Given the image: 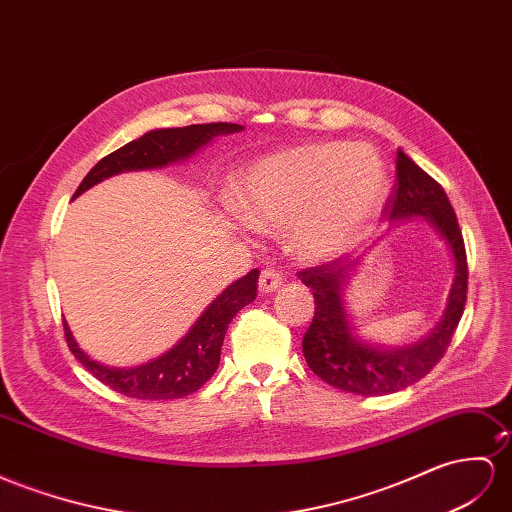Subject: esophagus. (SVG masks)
<instances>
[{
  "label": "esophagus",
  "instance_id": "esophagus-1",
  "mask_svg": "<svg viewBox=\"0 0 512 512\" xmlns=\"http://www.w3.org/2000/svg\"><path fill=\"white\" fill-rule=\"evenodd\" d=\"M281 283H283V277L279 270H274V268L261 270V274H259V292L261 294H270L274 290H279Z\"/></svg>",
  "mask_w": 512,
  "mask_h": 512
}]
</instances>
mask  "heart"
Masks as SVG:
<instances>
[{"mask_svg": "<svg viewBox=\"0 0 512 512\" xmlns=\"http://www.w3.org/2000/svg\"><path fill=\"white\" fill-rule=\"evenodd\" d=\"M387 170L370 147L305 144L259 160L244 175L238 203L259 229L290 227L296 251L326 257L370 225L387 196Z\"/></svg>", "mask_w": 512, "mask_h": 512, "instance_id": "b5f03b06", "label": "heart"}]
</instances>
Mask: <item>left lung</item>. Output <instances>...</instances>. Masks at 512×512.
<instances>
[{
	"mask_svg": "<svg viewBox=\"0 0 512 512\" xmlns=\"http://www.w3.org/2000/svg\"><path fill=\"white\" fill-rule=\"evenodd\" d=\"M385 212L391 220L422 216L435 227L452 251L454 283L443 318L428 337L404 348H378L352 333L344 303V287L359 264L357 259H333L298 272L316 300L313 320L303 337L307 365L324 383L359 396H385L424 378L448 350L467 300L465 242L448 194L404 151H398L396 157V186L385 203Z\"/></svg>",
	"mask_w": 512,
	"mask_h": 512,
	"instance_id": "8db88e82",
	"label": "left lung"
}]
</instances>
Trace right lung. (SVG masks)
Masks as SVG:
<instances>
[{"label": "right lung", "instance_id": "obj_1", "mask_svg": "<svg viewBox=\"0 0 512 512\" xmlns=\"http://www.w3.org/2000/svg\"><path fill=\"white\" fill-rule=\"evenodd\" d=\"M242 125L235 123H205V125H188L173 129H155L138 140L127 142L125 147L99 160L90 173L75 190L80 196L95 183L108 179L112 175L125 173V170H142V168H160L170 162L186 160L192 153L199 151L205 144L220 136L240 131ZM257 279L259 270H251L246 277L231 283L212 305H209L201 318L181 339L177 346L170 348L166 355L157 357L138 368H108L95 359H90L86 352L77 346L73 339L67 320H62L64 337H67L69 350L84 368L93 374L103 385L123 393L127 398L138 400H175L190 396L196 389H201L209 378L214 376L220 363L222 339L229 329V322L235 318L244 305L253 303L257 296Z\"/></svg>", "mask_w": 512, "mask_h": 512}]
</instances>
